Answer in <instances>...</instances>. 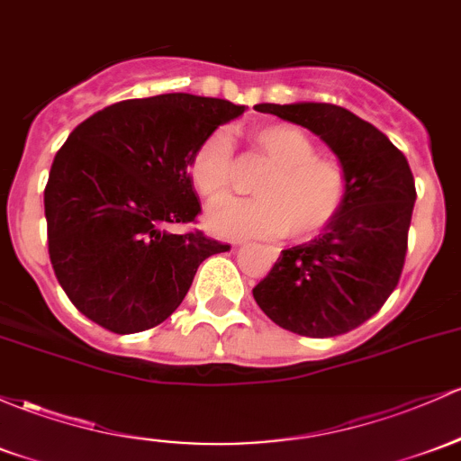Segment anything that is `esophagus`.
Returning a JSON list of instances; mask_svg holds the SVG:
<instances>
[{
	"label": "esophagus",
	"instance_id": "obj_1",
	"mask_svg": "<svg viewBox=\"0 0 461 461\" xmlns=\"http://www.w3.org/2000/svg\"><path fill=\"white\" fill-rule=\"evenodd\" d=\"M267 251H269V254L273 256V260H276V258H277V249H273V247H267Z\"/></svg>",
	"mask_w": 461,
	"mask_h": 461
}]
</instances>
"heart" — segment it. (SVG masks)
<instances>
[{
    "label": "heart",
    "mask_w": 461,
    "mask_h": 461,
    "mask_svg": "<svg viewBox=\"0 0 461 461\" xmlns=\"http://www.w3.org/2000/svg\"><path fill=\"white\" fill-rule=\"evenodd\" d=\"M251 144L271 164L256 181V199L214 205L207 227L227 239L311 240L337 219L348 196V175L339 161L317 155L315 141L293 124L251 129ZM194 188L207 201H221L236 181V144L216 129L199 141L190 159Z\"/></svg>",
    "instance_id": "1"
}]
</instances>
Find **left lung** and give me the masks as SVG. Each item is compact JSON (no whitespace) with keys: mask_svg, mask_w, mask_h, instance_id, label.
Segmentation results:
<instances>
[{"mask_svg":"<svg viewBox=\"0 0 461 461\" xmlns=\"http://www.w3.org/2000/svg\"><path fill=\"white\" fill-rule=\"evenodd\" d=\"M312 131L348 175L341 212L315 240L285 249L254 288L277 326L302 337H337L381 311L398 286L407 256L416 184L385 133L328 103L256 104Z\"/></svg>","mask_w":461,"mask_h":461,"instance_id":"1","label":"left lung"}]
</instances>
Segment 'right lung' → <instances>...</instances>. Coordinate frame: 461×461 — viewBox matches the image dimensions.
Returning a JSON list of instances; mask_svg holds the SVG:
<instances>
[{"label":"right lung","mask_w":461,"mask_h":461,"mask_svg":"<svg viewBox=\"0 0 461 461\" xmlns=\"http://www.w3.org/2000/svg\"><path fill=\"white\" fill-rule=\"evenodd\" d=\"M245 113L219 98L122 100L72 131L45 185L48 251L72 304L115 335L149 330L184 302L205 258L230 249L203 231L190 176L199 141Z\"/></svg>","instance_id":"right-lung-1"}]
</instances>
